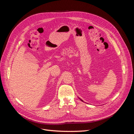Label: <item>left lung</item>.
Segmentation results:
<instances>
[{"instance_id": "1", "label": "left lung", "mask_w": 134, "mask_h": 134, "mask_svg": "<svg viewBox=\"0 0 134 134\" xmlns=\"http://www.w3.org/2000/svg\"><path fill=\"white\" fill-rule=\"evenodd\" d=\"M82 101H83V100H82Z\"/></svg>"}]
</instances>
